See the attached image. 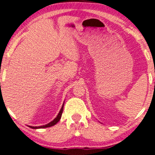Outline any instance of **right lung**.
Listing matches in <instances>:
<instances>
[{
    "label": "right lung",
    "mask_w": 155,
    "mask_h": 155,
    "mask_svg": "<svg viewBox=\"0 0 155 155\" xmlns=\"http://www.w3.org/2000/svg\"><path fill=\"white\" fill-rule=\"evenodd\" d=\"M63 106H64V104H63V105H62V108H61L60 111H59V112L58 115L56 116V118H55L54 120H53V121L50 122V123L47 124H46V125H43V126H40V127H31V126H29V127L32 128V129H41V128L50 127H52V126H53V125H55V124H57L58 122L59 121V120H60L61 117H62V111H63Z\"/></svg>",
    "instance_id": "right-lung-1"
}]
</instances>
